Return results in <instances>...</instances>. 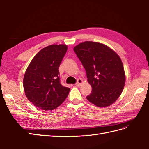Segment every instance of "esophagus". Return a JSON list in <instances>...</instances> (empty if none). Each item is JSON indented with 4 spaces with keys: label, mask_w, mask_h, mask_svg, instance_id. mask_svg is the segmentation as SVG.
<instances>
[{
    "label": "esophagus",
    "mask_w": 149,
    "mask_h": 149,
    "mask_svg": "<svg viewBox=\"0 0 149 149\" xmlns=\"http://www.w3.org/2000/svg\"><path fill=\"white\" fill-rule=\"evenodd\" d=\"M83 83V80L81 79H78L77 82H76V83L75 84L76 86H80L81 84Z\"/></svg>",
    "instance_id": "esophagus-1"
}]
</instances>
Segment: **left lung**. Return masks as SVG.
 <instances>
[{
  "mask_svg": "<svg viewBox=\"0 0 149 149\" xmlns=\"http://www.w3.org/2000/svg\"><path fill=\"white\" fill-rule=\"evenodd\" d=\"M74 51L92 87L87 100L100 107L112 104L123 92L125 81L119 56L105 45L94 42L81 43L74 47Z\"/></svg>",
  "mask_w": 149,
  "mask_h": 149,
  "instance_id": "8db88e82",
  "label": "left lung"
}]
</instances>
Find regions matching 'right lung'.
I'll return each mask as SVG.
<instances>
[{
	"mask_svg": "<svg viewBox=\"0 0 149 149\" xmlns=\"http://www.w3.org/2000/svg\"><path fill=\"white\" fill-rule=\"evenodd\" d=\"M66 45H51L42 49L31 61L24 78L28 100L45 111L53 110L64 102L70 88L60 83L59 66L67 51Z\"/></svg>",
	"mask_w": 149,
	"mask_h": 149,
	"instance_id": "1",
	"label": "right lung"
}]
</instances>
